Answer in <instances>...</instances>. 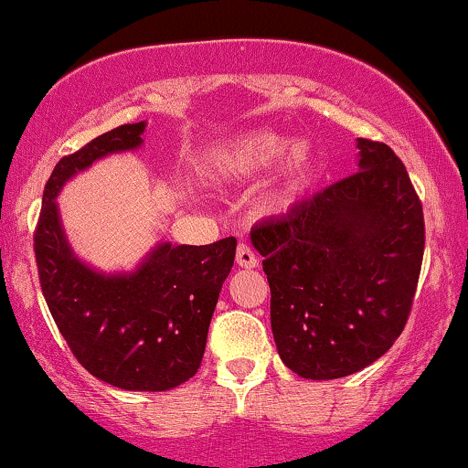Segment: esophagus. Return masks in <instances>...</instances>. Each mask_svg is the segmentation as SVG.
<instances>
[{
  "label": "esophagus",
  "instance_id": "esophagus-1",
  "mask_svg": "<svg viewBox=\"0 0 468 468\" xmlns=\"http://www.w3.org/2000/svg\"><path fill=\"white\" fill-rule=\"evenodd\" d=\"M236 264L240 268H255L258 266V255L251 251V247L240 242L239 249H236Z\"/></svg>",
  "mask_w": 468,
  "mask_h": 468
}]
</instances>
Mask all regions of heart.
Instances as JSON below:
<instances>
[{
    "label": "heart",
    "instance_id": "b5f03b06",
    "mask_svg": "<svg viewBox=\"0 0 468 468\" xmlns=\"http://www.w3.org/2000/svg\"><path fill=\"white\" fill-rule=\"evenodd\" d=\"M281 150L284 153L279 157L274 176L281 196L293 197L309 181L313 170V149L306 140H293L283 149V138L274 132H251L226 149L221 155V165L234 176H251L271 165Z\"/></svg>",
    "mask_w": 468,
    "mask_h": 468
}]
</instances>
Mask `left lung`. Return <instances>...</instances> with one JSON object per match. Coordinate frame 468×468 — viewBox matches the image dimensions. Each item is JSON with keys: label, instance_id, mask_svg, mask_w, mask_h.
Wrapping results in <instances>:
<instances>
[{"label": "left lung", "instance_id": "1", "mask_svg": "<svg viewBox=\"0 0 468 468\" xmlns=\"http://www.w3.org/2000/svg\"><path fill=\"white\" fill-rule=\"evenodd\" d=\"M357 172L251 229L283 364L304 379L367 368L405 330L424 258V210L388 144L357 138Z\"/></svg>", "mask_w": 468, "mask_h": 468}]
</instances>
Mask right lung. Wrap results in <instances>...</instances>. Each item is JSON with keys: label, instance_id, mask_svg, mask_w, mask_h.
<instances>
[{"label": "right lung", "instance_id": "right-lung-1", "mask_svg": "<svg viewBox=\"0 0 468 468\" xmlns=\"http://www.w3.org/2000/svg\"><path fill=\"white\" fill-rule=\"evenodd\" d=\"M144 127V121L114 127L59 159L44 187L34 251L44 300L76 360L114 388L165 392L200 368L236 239L200 247L162 242L133 272L104 274L69 249L55 202L76 172L138 149Z\"/></svg>", "mask_w": 468, "mask_h": 468}]
</instances>
